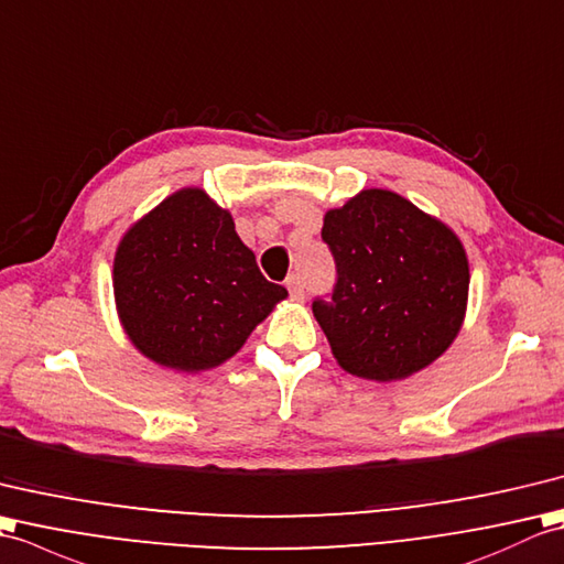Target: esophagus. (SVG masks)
Instances as JSON below:
<instances>
[{
  "instance_id": "obj_1",
  "label": "esophagus",
  "mask_w": 564,
  "mask_h": 564,
  "mask_svg": "<svg viewBox=\"0 0 564 564\" xmlns=\"http://www.w3.org/2000/svg\"><path fill=\"white\" fill-rule=\"evenodd\" d=\"M286 290H290V294L292 296H296V299H304V280H302V274H290V278H286Z\"/></svg>"
}]
</instances>
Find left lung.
Returning a JSON list of instances; mask_svg holds the SVG:
<instances>
[{
    "mask_svg": "<svg viewBox=\"0 0 564 564\" xmlns=\"http://www.w3.org/2000/svg\"><path fill=\"white\" fill-rule=\"evenodd\" d=\"M335 286L314 316L345 371L400 381L446 352L468 302L458 236L405 197L365 191L323 219Z\"/></svg>",
    "mask_w": 564,
    "mask_h": 564,
    "instance_id": "left-lung-1",
    "label": "left lung"
}]
</instances>
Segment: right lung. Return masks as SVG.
Segmentation results:
<instances>
[{"mask_svg":"<svg viewBox=\"0 0 564 564\" xmlns=\"http://www.w3.org/2000/svg\"><path fill=\"white\" fill-rule=\"evenodd\" d=\"M118 314L132 345L178 371L239 352L286 290L268 282L227 209L185 187L122 236L112 265Z\"/></svg>","mask_w":564,"mask_h":564,"instance_id":"1","label":"right lung"}]
</instances>
